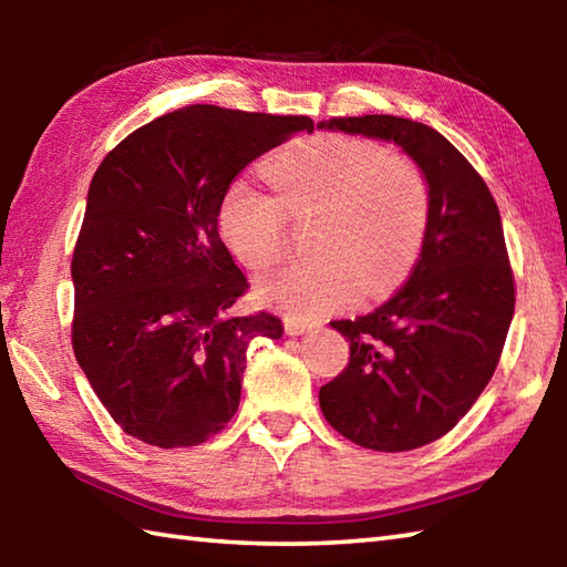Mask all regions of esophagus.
<instances>
[{
  "label": "esophagus",
  "mask_w": 567,
  "mask_h": 567,
  "mask_svg": "<svg viewBox=\"0 0 567 567\" xmlns=\"http://www.w3.org/2000/svg\"><path fill=\"white\" fill-rule=\"evenodd\" d=\"M307 330H312L310 322L297 320V318H287V320H285V332H287V334H305Z\"/></svg>",
  "instance_id": "34e87169"
}]
</instances>
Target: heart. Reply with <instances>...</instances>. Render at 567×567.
I'll use <instances>...</instances> for the list:
<instances>
[{"label":"heart","mask_w":567,"mask_h":567,"mask_svg":"<svg viewBox=\"0 0 567 567\" xmlns=\"http://www.w3.org/2000/svg\"><path fill=\"white\" fill-rule=\"evenodd\" d=\"M277 197L245 179L225 189L217 227L249 270L280 260L287 215H320L310 260L287 262L257 282V300L295 318H318L354 292L380 295L415 260L427 225V182L412 159L368 140L312 134L265 162Z\"/></svg>","instance_id":"1"}]
</instances>
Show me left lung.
Listing matches in <instances>:
<instances>
[{"instance_id":"obj_1","label":"left lung","mask_w":567,"mask_h":567,"mask_svg":"<svg viewBox=\"0 0 567 567\" xmlns=\"http://www.w3.org/2000/svg\"><path fill=\"white\" fill-rule=\"evenodd\" d=\"M320 130L395 142L427 182V225L410 280L385 305L330 322L350 362L320 388L324 420L354 445L402 453L443 437L491 382L515 312V280L491 189L443 134L392 114Z\"/></svg>"}]
</instances>
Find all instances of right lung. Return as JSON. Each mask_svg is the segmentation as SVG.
<instances>
[{"label": "right lung", "mask_w": 567, "mask_h": 567, "mask_svg": "<svg viewBox=\"0 0 567 567\" xmlns=\"http://www.w3.org/2000/svg\"><path fill=\"white\" fill-rule=\"evenodd\" d=\"M310 117L192 104L102 159L72 255V348L124 433L157 447L217 435L239 408L249 340L280 318H235L247 277L219 237L225 189Z\"/></svg>", "instance_id": "obj_1"}]
</instances>
